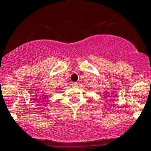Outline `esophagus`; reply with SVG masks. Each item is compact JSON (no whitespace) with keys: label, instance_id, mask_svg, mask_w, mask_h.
Instances as JSON below:
<instances>
[{"label":"esophagus","instance_id":"obj_1","mask_svg":"<svg viewBox=\"0 0 151 151\" xmlns=\"http://www.w3.org/2000/svg\"><path fill=\"white\" fill-rule=\"evenodd\" d=\"M71 86H72L73 87H77V86H78V83L73 82L72 83H71Z\"/></svg>","mask_w":151,"mask_h":151}]
</instances>
